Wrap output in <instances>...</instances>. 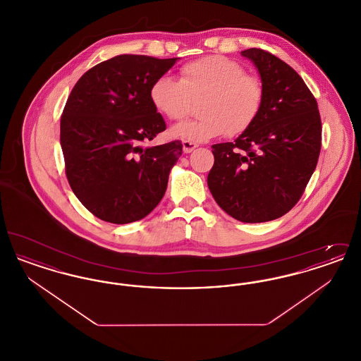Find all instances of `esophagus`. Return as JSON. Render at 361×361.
<instances>
[{
	"label": "esophagus",
	"instance_id": "esophagus-1",
	"mask_svg": "<svg viewBox=\"0 0 361 361\" xmlns=\"http://www.w3.org/2000/svg\"><path fill=\"white\" fill-rule=\"evenodd\" d=\"M197 146H199V145H197V143H193V142H188V140H184V142H183V150H184V153L193 152Z\"/></svg>",
	"mask_w": 361,
	"mask_h": 361
}]
</instances>
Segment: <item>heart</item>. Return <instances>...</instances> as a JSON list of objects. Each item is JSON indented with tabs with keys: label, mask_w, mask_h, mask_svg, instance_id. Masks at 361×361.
<instances>
[{
	"label": "heart",
	"mask_w": 361,
	"mask_h": 361,
	"mask_svg": "<svg viewBox=\"0 0 361 361\" xmlns=\"http://www.w3.org/2000/svg\"><path fill=\"white\" fill-rule=\"evenodd\" d=\"M155 109L171 121H183L199 104L200 118L172 127L171 135L188 142H204L227 134L235 137L257 121L264 102L262 80L245 73L238 62L222 55H207L180 69V80L161 75L150 87Z\"/></svg>",
	"instance_id": "1"
}]
</instances>
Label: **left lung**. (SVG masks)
<instances>
[{
	"instance_id": "obj_1",
	"label": "left lung",
	"mask_w": 361,
	"mask_h": 361,
	"mask_svg": "<svg viewBox=\"0 0 361 361\" xmlns=\"http://www.w3.org/2000/svg\"><path fill=\"white\" fill-rule=\"evenodd\" d=\"M240 55L257 68L265 102L234 142L212 145L207 183L224 212L261 224L283 216L302 197L318 162L322 126L315 97L290 65L261 49Z\"/></svg>"
}]
</instances>
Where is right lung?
<instances>
[{
  "label": "right lung",
  "mask_w": 361,
  "mask_h": 361,
  "mask_svg": "<svg viewBox=\"0 0 361 361\" xmlns=\"http://www.w3.org/2000/svg\"><path fill=\"white\" fill-rule=\"evenodd\" d=\"M176 61L118 55L87 70L70 93L61 118L66 177L78 200L102 221H139L165 195L183 145H142L166 128L150 87Z\"/></svg>",
  "instance_id": "1"
}]
</instances>
